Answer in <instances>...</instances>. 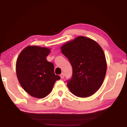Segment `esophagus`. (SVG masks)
I'll return each mask as SVG.
<instances>
[{"label": "esophagus", "instance_id": "obj_1", "mask_svg": "<svg viewBox=\"0 0 127 127\" xmlns=\"http://www.w3.org/2000/svg\"><path fill=\"white\" fill-rule=\"evenodd\" d=\"M64 76H65V75H64V73H62L61 74V77L62 79H63L64 78Z\"/></svg>", "mask_w": 127, "mask_h": 127}]
</instances>
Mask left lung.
Here are the masks:
<instances>
[{
    "label": "left lung",
    "instance_id": "1",
    "mask_svg": "<svg viewBox=\"0 0 127 127\" xmlns=\"http://www.w3.org/2000/svg\"><path fill=\"white\" fill-rule=\"evenodd\" d=\"M62 53L68 59L73 68L69 89L75 96L87 97L100 89L106 75L105 55L95 41L79 36L61 47Z\"/></svg>",
    "mask_w": 127,
    "mask_h": 127
}]
</instances>
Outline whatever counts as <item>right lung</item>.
<instances>
[{
	"label": "right lung",
	"mask_w": 127,
	"mask_h": 127,
	"mask_svg": "<svg viewBox=\"0 0 127 127\" xmlns=\"http://www.w3.org/2000/svg\"><path fill=\"white\" fill-rule=\"evenodd\" d=\"M49 48L29 46L19 55L16 74L25 91L34 97L42 98L50 93L56 81L61 77L54 73V66L46 59Z\"/></svg>",
	"instance_id": "1"
}]
</instances>
